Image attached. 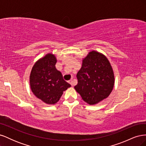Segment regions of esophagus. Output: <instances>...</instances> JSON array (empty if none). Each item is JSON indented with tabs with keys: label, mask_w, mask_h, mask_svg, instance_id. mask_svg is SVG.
Wrapping results in <instances>:
<instances>
[{
	"label": "esophagus",
	"mask_w": 146,
	"mask_h": 146,
	"mask_svg": "<svg viewBox=\"0 0 146 146\" xmlns=\"http://www.w3.org/2000/svg\"><path fill=\"white\" fill-rule=\"evenodd\" d=\"M69 83H70V85H71L72 86H73V85H74V82H73V80H72L69 81Z\"/></svg>",
	"instance_id": "esophagus-1"
}]
</instances>
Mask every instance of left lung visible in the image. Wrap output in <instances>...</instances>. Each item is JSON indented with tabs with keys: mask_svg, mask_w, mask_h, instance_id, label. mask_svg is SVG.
<instances>
[{
	"mask_svg": "<svg viewBox=\"0 0 146 146\" xmlns=\"http://www.w3.org/2000/svg\"><path fill=\"white\" fill-rule=\"evenodd\" d=\"M78 83L75 90L82 99L94 105L108 97L114 83L112 68L107 57L92 51L83 59L80 70L77 74Z\"/></svg>",
	"mask_w": 146,
	"mask_h": 146,
	"instance_id": "left-lung-1",
	"label": "left lung"
}]
</instances>
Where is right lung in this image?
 Wrapping results in <instances>:
<instances>
[{
    "label": "right lung",
    "mask_w": 146,
    "mask_h": 146,
    "mask_svg": "<svg viewBox=\"0 0 146 146\" xmlns=\"http://www.w3.org/2000/svg\"><path fill=\"white\" fill-rule=\"evenodd\" d=\"M56 63L54 55H46L34 64L30 76V88L33 94L48 104H56L63 91L70 87L56 69Z\"/></svg>",
    "instance_id": "right-lung-1"
}]
</instances>
